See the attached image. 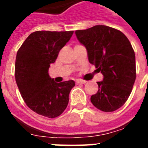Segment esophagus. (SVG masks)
<instances>
[{
  "mask_svg": "<svg viewBox=\"0 0 148 148\" xmlns=\"http://www.w3.org/2000/svg\"><path fill=\"white\" fill-rule=\"evenodd\" d=\"M86 82V81L82 80V79H77L76 80V83L77 84H85Z\"/></svg>",
  "mask_w": 148,
  "mask_h": 148,
  "instance_id": "34e87169",
  "label": "esophagus"
}]
</instances>
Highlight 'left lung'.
<instances>
[{
	"instance_id": "obj_1",
	"label": "left lung",
	"mask_w": 148,
	"mask_h": 148,
	"mask_svg": "<svg viewBox=\"0 0 148 148\" xmlns=\"http://www.w3.org/2000/svg\"><path fill=\"white\" fill-rule=\"evenodd\" d=\"M86 47L88 59L103 74L98 91L90 101L97 109L113 112L126 102L136 77V56L129 40L121 31L96 25L75 32Z\"/></svg>"
}]
</instances>
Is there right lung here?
<instances>
[{"instance_id": "right-lung-1", "label": "right lung", "mask_w": 148, "mask_h": 148, "mask_svg": "<svg viewBox=\"0 0 148 148\" xmlns=\"http://www.w3.org/2000/svg\"><path fill=\"white\" fill-rule=\"evenodd\" d=\"M73 33L37 31L28 36L16 54L15 77L21 96L28 108L46 117H57L63 112L75 86L73 80L57 83L48 74Z\"/></svg>"}]
</instances>
